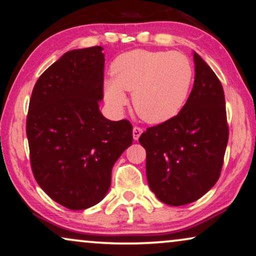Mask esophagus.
<instances>
[{
    "mask_svg": "<svg viewBox=\"0 0 256 256\" xmlns=\"http://www.w3.org/2000/svg\"><path fill=\"white\" fill-rule=\"evenodd\" d=\"M142 134V128H139V126H134V130H132V136H134V140H138Z\"/></svg>",
    "mask_w": 256,
    "mask_h": 256,
    "instance_id": "esophagus-1",
    "label": "esophagus"
}]
</instances>
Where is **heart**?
I'll return each mask as SVG.
<instances>
[{"mask_svg": "<svg viewBox=\"0 0 256 256\" xmlns=\"http://www.w3.org/2000/svg\"><path fill=\"white\" fill-rule=\"evenodd\" d=\"M112 80L104 84L108 104L120 110L124 91H131L134 111L151 124H160L182 110L193 80V68L178 51L132 50L122 54L111 66Z\"/></svg>", "mask_w": 256, "mask_h": 256, "instance_id": "obj_1", "label": "heart"}]
</instances>
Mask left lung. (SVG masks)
<instances>
[{
  "instance_id": "obj_1",
  "label": "left lung",
  "mask_w": 256,
  "mask_h": 256,
  "mask_svg": "<svg viewBox=\"0 0 256 256\" xmlns=\"http://www.w3.org/2000/svg\"><path fill=\"white\" fill-rule=\"evenodd\" d=\"M193 57L196 78L186 104L139 138L150 188L171 206L196 202L216 185L230 134L221 82L199 54Z\"/></svg>"
}]
</instances>
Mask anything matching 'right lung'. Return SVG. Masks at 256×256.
<instances>
[{"instance_id": "add662e5", "label": "right lung", "mask_w": 256, "mask_h": 256, "mask_svg": "<svg viewBox=\"0 0 256 256\" xmlns=\"http://www.w3.org/2000/svg\"><path fill=\"white\" fill-rule=\"evenodd\" d=\"M102 50L68 51L48 68L34 86L26 116L34 176L54 202L72 210L106 196L114 164L134 140L130 122L108 120L100 111Z\"/></svg>"}]
</instances>
